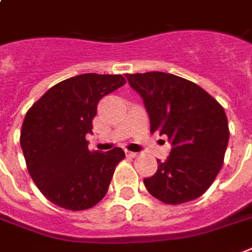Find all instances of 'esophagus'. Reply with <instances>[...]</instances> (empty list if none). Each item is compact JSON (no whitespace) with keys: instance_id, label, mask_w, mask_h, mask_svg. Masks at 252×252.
Segmentation results:
<instances>
[{"instance_id":"obj_1","label":"esophagus","mask_w":252,"mask_h":252,"mask_svg":"<svg viewBox=\"0 0 252 252\" xmlns=\"http://www.w3.org/2000/svg\"><path fill=\"white\" fill-rule=\"evenodd\" d=\"M126 156L128 157H132V158H134V157L139 156V153H136V152H129V151H126Z\"/></svg>"}]
</instances>
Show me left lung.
<instances>
[{
	"mask_svg": "<svg viewBox=\"0 0 252 252\" xmlns=\"http://www.w3.org/2000/svg\"><path fill=\"white\" fill-rule=\"evenodd\" d=\"M144 101L151 132L166 134L168 158L144 178L153 197L168 205L189 202L206 191L223 164L228 123L223 107L203 88L177 75L152 71L126 74Z\"/></svg>",
	"mask_w": 252,
	"mask_h": 252,
	"instance_id": "obj_1",
	"label": "left lung"
}]
</instances>
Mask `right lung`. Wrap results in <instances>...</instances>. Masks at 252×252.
<instances>
[{
    "mask_svg": "<svg viewBox=\"0 0 252 252\" xmlns=\"http://www.w3.org/2000/svg\"><path fill=\"white\" fill-rule=\"evenodd\" d=\"M126 83L122 75L83 74L51 87L32 104L21 130L29 173L50 202L67 210H86L103 199L116 165L126 157L122 148L91 152L97 103Z\"/></svg>",
    "mask_w": 252,
    "mask_h": 252,
    "instance_id": "1",
    "label": "right lung"
}]
</instances>
